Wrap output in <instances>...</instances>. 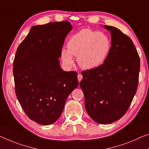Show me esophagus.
Wrapping results in <instances>:
<instances>
[{
	"mask_svg": "<svg viewBox=\"0 0 149 149\" xmlns=\"http://www.w3.org/2000/svg\"><path fill=\"white\" fill-rule=\"evenodd\" d=\"M77 77H78V81H79V82H81V80H82V74H78Z\"/></svg>",
	"mask_w": 149,
	"mask_h": 149,
	"instance_id": "esophagus-1",
	"label": "esophagus"
}]
</instances>
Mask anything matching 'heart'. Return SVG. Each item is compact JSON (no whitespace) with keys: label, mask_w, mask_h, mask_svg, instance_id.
Instances as JSON below:
<instances>
[{"label":"heart","mask_w":149,"mask_h":149,"mask_svg":"<svg viewBox=\"0 0 149 149\" xmlns=\"http://www.w3.org/2000/svg\"><path fill=\"white\" fill-rule=\"evenodd\" d=\"M111 47V40L106 34L88 29H82L69 38L68 50H61V58L66 66L71 67L74 65L73 56H75L82 69H94L105 61Z\"/></svg>","instance_id":"heart-1"}]
</instances>
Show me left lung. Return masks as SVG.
<instances>
[{
	"label": "left lung",
	"mask_w": 149,
	"mask_h": 149,
	"mask_svg": "<svg viewBox=\"0 0 149 149\" xmlns=\"http://www.w3.org/2000/svg\"><path fill=\"white\" fill-rule=\"evenodd\" d=\"M104 28L111 32L109 55L98 67L82 72L80 86L88 115L107 125L119 120L129 109L138 86L140 58L129 36L116 27Z\"/></svg>",
	"instance_id": "left-lung-1"
}]
</instances>
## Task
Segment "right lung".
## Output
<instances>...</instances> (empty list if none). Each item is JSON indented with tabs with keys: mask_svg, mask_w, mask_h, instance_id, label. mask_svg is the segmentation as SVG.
I'll list each match as a JSON object with an SVG mask.
<instances>
[{
	"mask_svg": "<svg viewBox=\"0 0 149 149\" xmlns=\"http://www.w3.org/2000/svg\"><path fill=\"white\" fill-rule=\"evenodd\" d=\"M72 29L68 21L33 26L16 52V95L26 115L38 124L55 122L68 95L79 85L77 73L64 71L58 59Z\"/></svg>",
	"mask_w": 149,
	"mask_h": 149,
	"instance_id": "add662e5",
	"label": "right lung"
}]
</instances>
